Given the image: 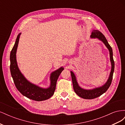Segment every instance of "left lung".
<instances>
[{
    "instance_id": "8db88e82",
    "label": "left lung",
    "mask_w": 125,
    "mask_h": 125,
    "mask_svg": "<svg viewBox=\"0 0 125 125\" xmlns=\"http://www.w3.org/2000/svg\"><path fill=\"white\" fill-rule=\"evenodd\" d=\"M90 37L92 39H97L98 40L102 41V42L104 44L106 47L107 48L109 52V56H110V61L111 62L112 67L111 73L110 74H109L108 79H107L106 82L101 86L97 87V88H95L92 89H84L82 88L81 87L79 86L76 77H75L74 73L72 71H70L72 81H73V90L75 93H76L79 96H80V97L84 99H95V98L101 96L106 91L111 84L115 67L114 61V59H113V57L112 48L108 44V42L106 39L105 38L104 35L100 31H98V30H93Z\"/></svg>"
}]
</instances>
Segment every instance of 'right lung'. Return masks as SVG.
<instances>
[{
	"label": "right lung",
	"mask_w": 125,
	"mask_h": 125,
	"mask_svg": "<svg viewBox=\"0 0 125 125\" xmlns=\"http://www.w3.org/2000/svg\"><path fill=\"white\" fill-rule=\"evenodd\" d=\"M21 33L17 36L16 42L10 52V72L14 84L22 95L36 101H42L50 99L54 93L57 79L64 69L62 67L59 68L51 73L50 85L47 88H43L28 81L21 73L18 66L16 53Z\"/></svg>",
	"instance_id": "add662e5"
}]
</instances>
